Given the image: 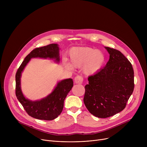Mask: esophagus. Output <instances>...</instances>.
<instances>
[{"label":"esophagus","instance_id":"obj_1","mask_svg":"<svg viewBox=\"0 0 147 147\" xmlns=\"http://www.w3.org/2000/svg\"><path fill=\"white\" fill-rule=\"evenodd\" d=\"M83 79L82 76H78L74 78V82L76 84H82L83 83Z\"/></svg>","mask_w":147,"mask_h":147}]
</instances>
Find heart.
Returning a JSON list of instances; mask_svg holds the SVG:
<instances>
[{
  "mask_svg": "<svg viewBox=\"0 0 147 147\" xmlns=\"http://www.w3.org/2000/svg\"><path fill=\"white\" fill-rule=\"evenodd\" d=\"M69 58L72 64L66 63L65 66L67 68L71 69L73 67H83V72L88 76L98 72L103 67L105 59L102 52L88 47L73 48L69 52Z\"/></svg>",
  "mask_w": 147,
  "mask_h": 147,
  "instance_id": "1",
  "label": "heart"
}]
</instances>
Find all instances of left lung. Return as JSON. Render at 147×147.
Returning <instances> with one entry per match:
<instances>
[{"instance_id": "8db88e82", "label": "left lung", "mask_w": 147, "mask_h": 147, "mask_svg": "<svg viewBox=\"0 0 147 147\" xmlns=\"http://www.w3.org/2000/svg\"><path fill=\"white\" fill-rule=\"evenodd\" d=\"M110 54L106 65L88 78L84 104L95 117L107 118L121 111L134 89V71L119 51L105 47Z\"/></svg>"}]
</instances>
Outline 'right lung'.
<instances>
[{
	"label": "right lung",
	"instance_id": "obj_1",
	"mask_svg": "<svg viewBox=\"0 0 147 147\" xmlns=\"http://www.w3.org/2000/svg\"><path fill=\"white\" fill-rule=\"evenodd\" d=\"M59 50L58 45L54 43L33 49L22 61L15 75L16 96L27 113L33 118L43 120L56 119L63 111L64 100L73 86V81L72 79L61 80L58 83L51 94L38 101H32L26 98L22 94L20 79L21 73L31 58H33L55 59V61L59 63Z\"/></svg>",
	"mask_w": 147,
	"mask_h": 147
}]
</instances>
